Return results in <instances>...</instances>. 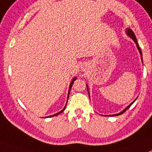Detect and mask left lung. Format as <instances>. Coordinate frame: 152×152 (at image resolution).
<instances>
[{
	"instance_id": "obj_1",
	"label": "left lung",
	"mask_w": 152,
	"mask_h": 152,
	"mask_svg": "<svg viewBox=\"0 0 152 152\" xmlns=\"http://www.w3.org/2000/svg\"><path fill=\"white\" fill-rule=\"evenodd\" d=\"M126 35H128V36H129V38H131V39H132V40L134 41V42L136 43V47H137L138 50H139V54H140V55H141V59H142V51H141L140 48H139V44H138V42H137V39H136V35H135V34H134V32H132V30L130 29V28H126ZM86 88H87V90H88V96L90 97L89 91H88V85H87V84H86ZM136 99H137V98H136ZM136 100H134L133 102H132V103L128 105V106H127L125 109H124V110H123L121 112H120V113H115V114H110V115H104V116H105V117H114V116L120 115V114H122V113H124V112H125L126 110H127V109H129V107H130L131 105H132V104H133L134 102H135V101H136Z\"/></svg>"
}]
</instances>
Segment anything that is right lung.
<instances>
[{"mask_svg":"<svg viewBox=\"0 0 152 152\" xmlns=\"http://www.w3.org/2000/svg\"><path fill=\"white\" fill-rule=\"evenodd\" d=\"M76 77H74V78H73V79H72V81H71L70 84H69V91H68V95H67V101H68V98H69V92H70V89H71V88H72V86H73V82H74L75 80H76ZM66 104H67V102H66ZM66 105H65V107H64V109H63L62 110H61V111L58 112V113H54V114H53V115L48 116V117H54V116H57V115H58V114H60V113H62V112L64 111V110H65V108H66Z\"/></svg>","mask_w":152,"mask_h":152,"instance_id":"right-lung-1","label":"right lung"}]
</instances>
